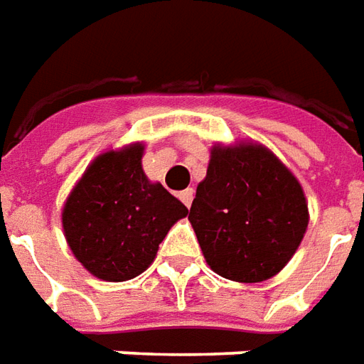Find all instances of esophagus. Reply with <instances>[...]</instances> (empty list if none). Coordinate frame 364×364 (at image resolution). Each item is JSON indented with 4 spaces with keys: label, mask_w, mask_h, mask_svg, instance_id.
Masks as SVG:
<instances>
[{
    "label": "esophagus",
    "mask_w": 364,
    "mask_h": 364,
    "mask_svg": "<svg viewBox=\"0 0 364 364\" xmlns=\"http://www.w3.org/2000/svg\"><path fill=\"white\" fill-rule=\"evenodd\" d=\"M193 195H195V191H193L191 187H189V189H183V191L179 193V199H181V201L185 203L187 207H189V205H191V201H193Z\"/></svg>",
    "instance_id": "obj_1"
}]
</instances>
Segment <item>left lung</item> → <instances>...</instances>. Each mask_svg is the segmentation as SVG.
<instances>
[{"instance_id": "obj_1", "label": "left lung", "mask_w": 364, "mask_h": 364, "mask_svg": "<svg viewBox=\"0 0 364 364\" xmlns=\"http://www.w3.org/2000/svg\"><path fill=\"white\" fill-rule=\"evenodd\" d=\"M189 221L207 265L237 283H261L293 259L306 233L301 183L257 141L215 143Z\"/></svg>"}]
</instances>
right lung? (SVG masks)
I'll return each mask as SVG.
<instances>
[{
  "mask_svg": "<svg viewBox=\"0 0 364 364\" xmlns=\"http://www.w3.org/2000/svg\"><path fill=\"white\" fill-rule=\"evenodd\" d=\"M145 143L99 153L63 203L73 257L93 277L129 281L155 261L159 243L189 209L143 171Z\"/></svg>",
  "mask_w": 364,
  "mask_h": 364,
  "instance_id": "1",
  "label": "right lung"
}]
</instances>
